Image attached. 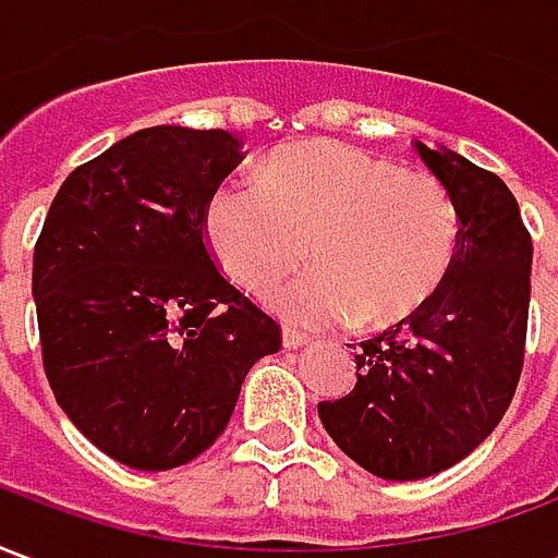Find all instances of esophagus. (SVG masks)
<instances>
[{"mask_svg": "<svg viewBox=\"0 0 558 558\" xmlns=\"http://www.w3.org/2000/svg\"><path fill=\"white\" fill-rule=\"evenodd\" d=\"M307 343H311L307 335L295 331V328H283V347H287V350H302V347H307Z\"/></svg>", "mask_w": 558, "mask_h": 558, "instance_id": "esophagus-1", "label": "esophagus"}]
</instances>
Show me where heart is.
I'll return each instance as SVG.
<instances>
[{
	"label": "heart",
	"instance_id": "b5f03b06",
	"mask_svg": "<svg viewBox=\"0 0 558 558\" xmlns=\"http://www.w3.org/2000/svg\"><path fill=\"white\" fill-rule=\"evenodd\" d=\"M206 239L244 290H268L302 263L314 268L271 295L292 323L398 326L436 292L460 247V218L445 184L400 170L374 151L307 140L278 148L259 182L220 184L206 208Z\"/></svg>",
	"mask_w": 558,
	"mask_h": 558
}]
</instances>
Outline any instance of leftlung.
Segmentation results:
<instances>
[{
  "label": "left lung",
  "instance_id": "8db88e82",
  "mask_svg": "<svg viewBox=\"0 0 558 558\" xmlns=\"http://www.w3.org/2000/svg\"><path fill=\"white\" fill-rule=\"evenodd\" d=\"M415 148L460 218L451 275L418 314L364 340L347 398L319 403L340 451L388 481L427 478L475 451L514 398L526 352L532 239L514 194L451 148Z\"/></svg>",
  "mask_w": 558,
  "mask_h": 558
}]
</instances>
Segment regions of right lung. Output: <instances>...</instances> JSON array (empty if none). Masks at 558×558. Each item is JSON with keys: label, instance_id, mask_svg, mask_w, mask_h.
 Listing matches in <instances>:
<instances>
[{"label": "right lung", "instance_id": "1", "mask_svg": "<svg viewBox=\"0 0 558 558\" xmlns=\"http://www.w3.org/2000/svg\"><path fill=\"white\" fill-rule=\"evenodd\" d=\"M230 131L143 128L68 175L35 244L44 374L77 430L163 472L227 430L280 326L220 275L206 208L242 160Z\"/></svg>", "mask_w": 558, "mask_h": 558}]
</instances>
